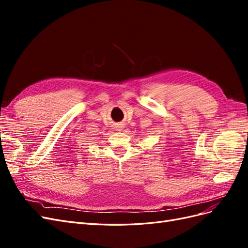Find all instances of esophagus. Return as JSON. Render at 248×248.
<instances>
[{
	"mask_svg": "<svg viewBox=\"0 0 248 248\" xmlns=\"http://www.w3.org/2000/svg\"><path fill=\"white\" fill-rule=\"evenodd\" d=\"M119 127H120V128H119V130H121V127H122V126H119Z\"/></svg>",
	"mask_w": 248,
	"mask_h": 248,
	"instance_id": "obj_1",
	"label": "esophagus"
}]
</instances>
